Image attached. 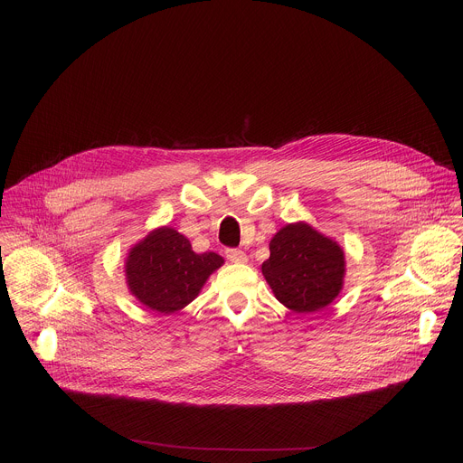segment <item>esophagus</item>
Wrapping results in <instances>:
<instances>
[{"label": "esophagus", "mask_w": 463, "mask_h": 463, "mask_svg": "<svg viewBox=\"0 0 463 463\" xmlns=\"http://www.w3.org/2000/svg\"><path fill=\"white\" fill-rule=\"evenodd\" d=\"M225 256H227V260H231L234 263H245L247 261V254L240 249H227Z\"/></svg>", "instance_id": "obj_1"}]
</instances>
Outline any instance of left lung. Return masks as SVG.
Here are the masks:
<instances>
[{"label": "left lung", "instance_id": "obj_1", "mask_svg": "<svg viewBox=\"0 0 463 463\" xmlns=\"http://www.w3.org/2000/svg\"><path fill=\"white\" fill-rule=\"evenodd\" d=\"M261 275L279 302L295 313H315L332 304L345 286L343 247L306 222L288 223L269 241Z\"/></svg>", "mask_w": 463, "mask_h": 463}]
</instances>
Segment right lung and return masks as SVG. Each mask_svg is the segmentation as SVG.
I'll return each mask as SVG.
<instances>
[{
    "label": "right lung",
    "instance_id": "add662e5",
    "mask_svg": "<svg viewBox=\"0 0 463 463\" xmlns=\"http://www.w3.org/2000/svg\"><path fill=\"white\" fill-rule=\"evenodd\" d=\"M223 261L218 252H194L175 229L157 227L128 250L124 275L129 293L143 306L170 315L200 295Z\"/></svg>",
    "mask_w": 463,
    "mask_h": 463
}]
</instances>
